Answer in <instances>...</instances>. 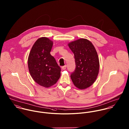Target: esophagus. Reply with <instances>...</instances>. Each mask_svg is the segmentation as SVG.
Instances as JSON below:
<instances>
[{
	"instance_id": "esophagus-1",
	"label": "esophagus",
	"mask_w": 129,
	"mask_h": 129,
	"mask_svg": "<svg viewBox=\"0 0 129 129\" xmlns=\"http://www.w3.org/2000/svg\"><path fill=\"white\" fill-rule=\"evenodd\" d=\"M66 69V65H65V66L62 67V69L63 70H65Z\"/></svg>"
}]
</instances>
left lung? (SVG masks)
<instances>
[{
	"label": "left lung",
	"mask_w": 129,
	"mask_h": 129,
	"mask_svg": "<svg viewBox=\"0 0 129 129\" xmlns=\"http://www.w3.org/2000/svg\"><path fill=\"white\" fill-rule=\"evenodd\" d=\"M74 55L76 68L70 75L74 85L79 89H85L95 81L100 70L97 52L92 43L81 38L68 44Z\"/></svg>",
	"instance_id": "left-lung-1"
}]
</instances>
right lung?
I'll list each match as a JSON object with an SVG mask.
<instances>
[{
  "mask_svg": "<svg viewBox=\"0 0 129 129\" xmlns=\"http://www.w3.org/2000/svg\"><path fill=\"white\" fill-rule=\"evenodd\" d=\"M53 42L46 37L38 39L29 52L28 68L33 80L48 88L56 84L61 75V68L50 54Z\"/></svg>",
  "mask_w": 129,
  "mask_h": 129,
  "instance_id": "obj_1",
  "label": "right lung"
}]
</instances>
